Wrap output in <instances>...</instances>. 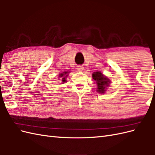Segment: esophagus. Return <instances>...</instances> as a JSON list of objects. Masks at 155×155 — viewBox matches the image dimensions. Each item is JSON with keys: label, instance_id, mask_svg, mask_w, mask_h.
<instances>
[{"label": "esophagus", "instance_id": "esophagus-1", "mask_svg": "<svg viewBox=\"0 0 155 155\" xmlns=\"http://www.w3.org/2000/svg\"><path fill=\"white\" fill-rule=\"evenodd\" d=\"M77 70H79V71H83L84 70V67L83 66H81V65H78L77 67Z\"/></svg>", "mask_w": 155, "mask_h": 155}]
</instances>
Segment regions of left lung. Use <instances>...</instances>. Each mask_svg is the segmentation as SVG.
I'll return each mask as SVG.
<instances>
[{
  "mask_svg": "<svg viewBox=\"0 0 155 155\" xmlns=\"http://www.w3.org/2000/svg\"><path fill=\"white\" fill-rule=\"evenodd\" d=\"M92 78L97 84V92L104 94L106 92L107 87L110 83V79L105 76L101 72H94L92 75Z\"/></svg>",
  "mask_w": 155,
  "mask_h": 155,
  "instance_id": "1",
  "label": "left lung"
}]
</instances>
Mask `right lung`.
Masks as SVG:
<instances>
[{
  "label": "right lung",
  "instance_id": "obj_1",
  "mask_svg": "<svg viewBox=\"0 0 155 155\" xmlns=\"http://www.w3.org/2000/svg\"><path fill=\"white\" fill-rule=\"evenodd\" d=\"M68 73L69 72H62L60 73L59 74V78H61V81L63 83L66 82V78H67V76H68Z\"/></svg>",
  "mask_w": 155,
  "mask_h": 155
}]
</instances>
